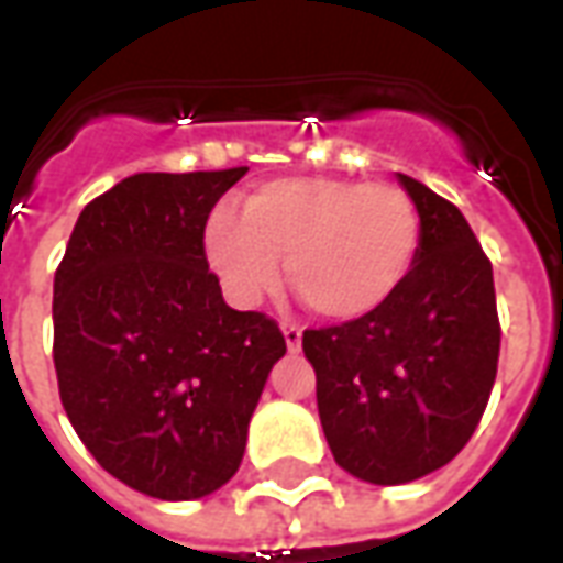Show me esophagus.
I'll return each instance as SVG.
<instances>
[{
    "mask_svg": "<svg viewBox=\"0 0 563 563\" xmlns=\"http://www.w3.org/2000/svg\"><path fill=\"white\" fill-rule=\"evenodd\" d=\"M283 338H286L289 353H298V350H301V329H298L295 322H283Z\"/></svg>",
    "mask_w": 563,
    "mask_h": 563,
    "instance_id": "34e87169",
    "label": "esophagus"
}]
</instances>
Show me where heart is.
Segmentation results:
<instances>
[{
  "mask_svg": "<svg viewBox=\"0 0 563 563\" xmlns=\"http://www.w3.org/2000/svg\"><path fill=\"white\" fill-rule=\"evenodd\" d=\"M422 246L413 196L395 184L280 177L250 189L244 213L217 208L205 256L234 305L256 307L283 277L325 319H358L398 292Z\"/></svg>",
  "mask_w": 563,
  "mask_h": 563,
  "instance_id": "heart-1",
  "label": "heart"
}]
</instances>
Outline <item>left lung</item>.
<instances>
[{
  "label": "left lung",
  "instance_id": "1",
  "mask_svg": "<svg viewBox=\"0 0 563 563\" xmlns=\"http://www.w3.org/2000/svg\"><path fill=\"white\" fill-rule=\"evenodd\" d=\"M422 217L413 271L367 317L305 331L331 455L374 485L413 483L467 446L497 377L495 277L461 210L398 174Z\"/></svg>",
  "mask_w": 563,
  "mask_h": 563
}]
</instances>
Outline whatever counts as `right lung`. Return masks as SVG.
Wrapping results in <instances>:
<instances>
[{
    "mask_svg": "<svg viewBox=\"0 0 563 563\" xmlns=\"http://www.w3.org/2000/svg\"><path fill=\"white\" fill-rule=\"evenodd\" d=\"M246 168L132 174L80 210L54 277V367L104 471L159 500L217 492L286 353L280 325L232 310L205 225Z\"/></svg>",
    "mask_w": 563,
    "mask_h": 563,
    "instance_id": "1",
    "label": "right lung"
}]
</instances>
